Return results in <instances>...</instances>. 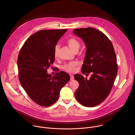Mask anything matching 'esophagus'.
<instances>
[{
	"label": "esophagus",
	"mask_w": 135,
	"mask_h": 135,
	"mask_svg": "<svg viewBox=\"0 0 135 135\" xmlns=\"http://www.w3.org/2000/svg\"><path fill=\"white\" fill-rule=\"evenodd\" d=\"M70 79H71V80H73V79H74V76L72 75H70Z\"/></svg>",
	"instance_id": "34e87169"
}]
</instances>
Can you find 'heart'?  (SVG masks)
<instances>
[{
    "mask_svg": "<svg viewBox=\"0 0 135 135\" xmlns=\"http://www.w3.org/2000/svg\"><path fill=\"white\" fill-rule=\"evenodd\" d=\"M66 43L70 48L73 51L76 52L78 51L79 47H80V43L77 39L74 37H71L67 39ZM60 50V46L59 45H56L55 47L54 50V55L55 57H57L59 54ZM78 65V63L76 62H71L69 63L64 64L62 68L65 71L69 73H73L75 71L76 66Z\"/></svg>",
    "mask_w": 135,
    "mask_h": 135,
    "instance_id": "1",
    "label": "heart"
}]
</instances>
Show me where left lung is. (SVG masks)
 <instances>
[{
	"label": "left lung",
	"instance_id": "1",
	"mask_svg": "<svg viewBox=\"0 0 135 135\" xmlns=\"http://www.w3.org/2000/svg\"><path fill=\"white\" fill-rule=\"evenodd\" d=\"M82 39L86 47V55L81 72L91 73L89 79L76 74L79 83L75 93L77 101L83 105L93 107L102 103L110 94L117 73L115 52L111 40L102 32L93 27L73 30Z\"/></svg>",
	"mask_w": 135,
	"mask_h": 135
}]
</instances>
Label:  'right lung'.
<instances>
[{"label":"right lung","mask_w":135,"mask_h":135,"mask_svg":"<svg viewBox=\"0 0 135 135\" xmlns=\"http://www.w3.org/2000/svg\"><path fill=\"white\" fill-rule=\"evenodd\" d=\"M67 31L40 30L28 37L20 51L17 61L20 82L28 96L39 105L54 104L61 88L70 80L69 74L65 72L52 76L47 70L55 61L58 40Z\"/></svg>","instance_id":"1"}]
</instances>
